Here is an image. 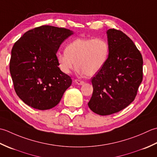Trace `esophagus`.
I'll return each mask as SVG.
<instances>
[{
    "label": "esophagus",
    "instance_id": "obj_1",
    "mask_svg": "<svg viewBox=\"0 0 157 157\" xmlns=\"http://www.w3.org/2000/svg\"><path fill=\"white\" fill-rule=\"evenodd\" d=\"M74 82H75V83H76V84L81 85H83V84H84V83H85L84 81H81V80H79V79H75V80H74Z\"/></svg>",
    "mask_w": 157,
    "mask_h": 157
}]
</instances>
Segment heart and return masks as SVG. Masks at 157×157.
I'll use <instances>...</instances> for the list:
<instances>
[{
	"mask_svg": "<svg viewBox=\"0 0 157 157\" xmlns=\"http://www.w3.org/2000/svg\"><path fill=\"white\" fill-rule=\"evenodd\" d=\"M109 54V44L104 38H78L67 44L65 52L57 53L56 59L63 73L76 66L79 73L92 76L104 66Z\"/></svg>",
	"mask_w": 157,
	"mask_h": 157,
	"instance_id": "1",
	"label": "heart"
}]
</instances>
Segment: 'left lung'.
I'll return each mask as SVG.
<instances>
[{
	"label": "left lung",
	"instance_id": "obj_1",
	"mask_svg": "<svg viewBox=\"0 0 157 157\" xmlns=\"http://www.w3.org/2000/svg\"><path fill=\"white\" fill-rule=\"evenodd\" d=\"M107 34L109 57L91 79L94 91L88 103L94 113L102 116L128 106L135 100L143 79L142 56L132 40L114 28Z\"/></svg>",
	"mask_w": 157,
	"mask_h": 157
}]
</instances>
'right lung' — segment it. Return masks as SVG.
<instances>
[{
    "mask_svg": "<svg viewBox=\"0 0 157 157\" xmlns=\"http://www.w3.org/2000/svg\"><path fill=\"white\" fill-rule=\"evenodd\" d=\"M72 34L44 25L27 31L13 46L9 70L14 89L29 106L40 110L55 107L71 85V77L58 67L56 53Z\"/></svg>",
    "mask_w": 157,
    "mask_h": 157,
    "instance_id": "obj_1",
    "label": "right lung"
}]
</instances>
